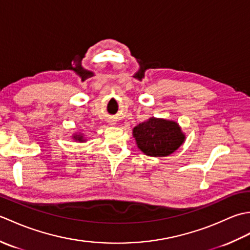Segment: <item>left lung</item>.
I'll list each match as a JSON object with an SVG mask.
<instances>
[{
	"instance_id": "1",
	"label": "left lung",
	"mask_w": 250,
	"mask_h": 250,
	"mask_svg": "<svg viewBox=\"0 0 250 250\" xmlns=\"http://www.w3.org/2000/svg\"><path fill=\"white\" fill-rule=\"evenodd\" d=\"M137 147L150 157L171 155L183 144L185 135L175 121L150 118L133 129Z\"/></svg>"
}]
</instances>
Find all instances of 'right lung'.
I'll return each mask as SVG.
<instances>
[{"label": "right lung", "mask_w": 250, "mask_h": 250, "mask_svg": "<svg viewBox=\"0 0 250 250\" xmlns=\"http://www.w3.org/2000/svg\"><path fill=\"white\" fill-rule=\"evenodd\" d=\"M74 139L77 140V141H79V142H83V135H75V136H74Z\"/></svg>", "instance_id": "right-lung-1"}]
</instances>
